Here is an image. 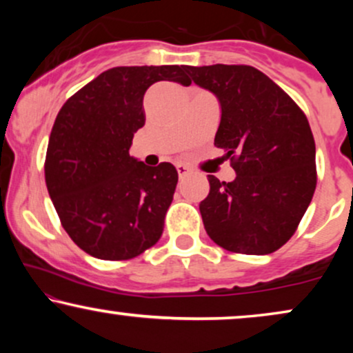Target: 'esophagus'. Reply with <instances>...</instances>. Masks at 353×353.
I'll list each match as a JSON object with an SVG mask.
<instances>
[{
    "label": "esophagus",
    "mask_w": 353,
    "mask_h": 353,
    "mask_svg": "<svg viewBox=\"0 0 353 353\" xmlns=\"http://www.w3.org/2000/svg\"><path fill=\"white\" fill-rule=\"evenodd\" d=\"M176 169H177V174H179V177L185 176V174L189 172V168L185 164H176Z\"/></svg>",
    "instance_id": "obj_1"
}]
</instances>
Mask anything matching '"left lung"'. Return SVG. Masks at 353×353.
I'll return each mask as SVG.
<instances>
[{"instance_id":"1","label":"left lung","mask_w":353,"mask_h":353,"mask_svg":"<svg viewBox=\"0 0 353 353\" xmlns=\"http://www.w3.org/2000/svg\"><path fill=\"white\" fill-rule=\"evenodd\" d=\"M190 79L221 103L214 145L236 171L232 182L209 176L199 204L205 232L225 250L272 254L297 230L315 185V143L294 99L245 64L188 66Z\"/></svg>"}]
</instances>
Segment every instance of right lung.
Segmentation results:
<instances>
[{
	"mask_svg": "<svg viewBox=\"0 0 353 353\" xmlns=\"http://www.w3.org/2000/svg\"><path fill=\"white\" fill-rule=\"evenodd\" d=\"M157 81L189 86L185 66H117L101 72L56 116L44 177L61 224L103 261L137 257L161 239L177 171L129 156L145 123L143 99Z\"/></svg>",
	"mask_w": 353,
	"mask_h": 353,
	"instance_id": "obj_1",
	"label": "right lung"
}]
</instances>
